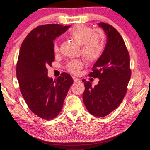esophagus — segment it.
<instances>
[{"instance_id":"obj_1","label":"esophagus","mask_w":150,"mask_h":150,"mask_svg":"<svg viewBox=\"0 0 150 150\" xmlns=\"http://www.w3.org/2000/svg\"><path fill=\"white\" fill-rule=\"evenodd\" d=\"M73 80H74V82H75V83H78V82H80V80L79 79V78H76V77H74Z\"/></svg>"}]
</instances>
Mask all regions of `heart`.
<instances>
[{"label":"heart","mask_w":150,"mask_h":150,"mask_svg":"<svg viewBox=\"0 0 150 150\" xmlns=\"http://www.w3.org/2000/svg\"><path fill=\"white\" fill-rule=\"evenodd\" d=\"M68 36L81 45V52L87 62H92L98 60L103 54L105 49V40L103 33L93 31L90 27L84 25H77L71 29ZM54 51H59L57 43L54 44ZM82 67L80 60H75L67 64V69L73 74H76Z\"/></svg>","instance_id":"obj_1"}]
</instances>
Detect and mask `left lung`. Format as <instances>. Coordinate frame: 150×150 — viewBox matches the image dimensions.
Here are the masks:
<instances>
[{"instance_id": "1", "label": "left lung", "mask_w": 150, "mask_h": 150, "mask_svg": "<svg viewBox=\"0 0 150 150\" xmlns=\"http://www.w3.org/2000/svg\"><path fill=\"white\" fill-rule=\"evenodd\" d=\"M98 25L107 35V43L103 54L95 62L90 76L98 78L99 82L83 80L85 91L83 101L90 114L103 117L113 111L121 103L127 92L131 76L130 57L120 34L105 23Z\"/></svg>"}]
</instances>
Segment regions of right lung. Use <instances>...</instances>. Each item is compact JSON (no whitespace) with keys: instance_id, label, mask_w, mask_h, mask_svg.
<instances>
[{"instance_id":"right-lung-1","label":"right lung","mask_w":150,"mask_h":150,"mask_svg":"<svg viewBox=\"0 0 150 150\" xmlns=\"http://www.w3.org/2000/svg\"><path fill=\"white\" fill-rule=\"evenodd\" d=\"M70 25H43L30 31L20 47L16 67L20 90L28 106L41 119L50 120L61 111L73 79L64 72L56 80L47 67L54 60L53 41Z\"/></svg>"}]
</instances>
